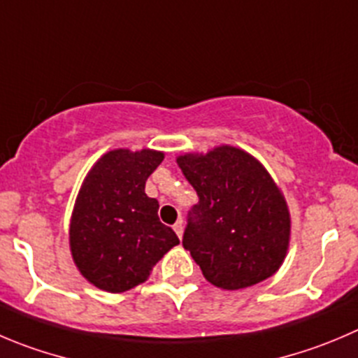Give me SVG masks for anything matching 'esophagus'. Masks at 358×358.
<instances>
[{"instance_id":"obj_1","label":"esophagus","mask_w":358,"mask_h":358,"mask_svg":"<svg viewBox=\"0 0 358 358\" xmlns=\"http://www.w3.org/2000/svg\"><path fill=\"white\" fill-rule=\"evenodd\" d=\"M182 228H185L182 227V221H177V223L173 224V232L177 234V237H179V239L182 237Z\"/></svg>"}]
</instances>
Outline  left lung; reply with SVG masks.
<instances>
[{
  "mask_svg": "<svg viewBox=\"0 0 358 358\" xmlns=\"http://www.w3.org/2000/svg\"><path fill=\"white\" fill-rule=\"evenodd\" d=\"M177 165L199 195L182 246L203 278L223 290L271 278L287 257L290 210L265 166L232 145L188 152Z\"/></svg>",
  "mask_w": 358,
  "mask_h": 358,
  "instance_id": "obj_1",
  "label": "left lung"
}]
</instances>
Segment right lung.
<instances>
[{
  "label": "right lung",
  "mask_w": 358,
  "mask_h": 358,
  "mask_svg": "<svg viewBox=\"0 0 358 358\" xmlns=\"http://www.w3.org/2000/svg\"><path fill=\"white\" fill-rule=\"evenodd\" d=\"M162 151L114 149L87 172L70 220V250L80 274L96 288L121 294L144 283L166 251L179 244L158 217L145 181Z\"/></svg>",
  "instance_id": "add662e5"
}]
</instances>
